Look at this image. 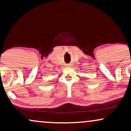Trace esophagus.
Instances as JSON below:
<instances>
[{
	"label": "esophagus",
	"instance_id": "1",
	"mask_svg": "<svg viewBox=\"0 0 131 131\" xmlns=\"http://www.w3.org/2000/svg\"><path fill=\"white\" fill-rule=\"evenodd\" d=\"M68 67H70V66H69V65H68Z\"/></svg>",
	"mask_w": 131,
	"mask_h": 131
}]
</instances>
